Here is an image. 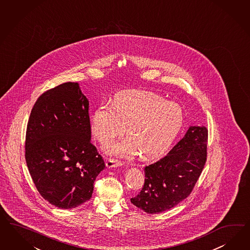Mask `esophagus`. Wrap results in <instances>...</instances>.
<instances>
[{"instance_id": "1", "label": "esophagus", "mask_w": 250, "mask_h": 250, "mask_svg": "<svg viewBox=\"0 0 250 250\" xmlns=\"http://www.w3.org/2000/svg\"><path fill=\"white\" fill-rule=\"evenodd\" d=\"M106 165L108 168H113V167H119V166H122L123 163L121 161L115 160V159H107L106 161Z\"/></svg>"}]
</instances>
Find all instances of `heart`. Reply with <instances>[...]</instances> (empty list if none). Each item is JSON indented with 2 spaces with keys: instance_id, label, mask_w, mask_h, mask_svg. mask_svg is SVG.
Listing matches in <instances>:
<instances>
[{
  "instance_id": "heart-1",
  "label": "heart",
  "mask_w": 250,
  "mask_h": 250,
  "mask_svg": "<svg viewBox=\"0 0 250 250\" xmlns=\"http://www.w3.org/2000/svg\"><path fill=\"white\" fill-rule=\"evenodd\" d=\"M183 123L184 111L177 103L164 101L154 93L127 90L116 95L111 103L101 102L93 112L90 127L103 146L126 130L128 137L113 143L109 153L125 157L141 153L151 160L169 149Z\"/></svg>"
}]
</instances>
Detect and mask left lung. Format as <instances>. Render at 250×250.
Wrapping results in <instances>:
<instances>
[{"mask_svg": "<svg viewBox=\"0 0 250 250\" xmlns=\"http://www.w3.org/2000/svg\"><path fill=\"white\" fill-rule=\"evenodd\" d=\"M207 141L206 127H190L166 156L144 168V186L130 202L148 214H158L186 199L205 167Z\"/></svg>", "mask_w": 250, "mask_h": 250, "instance_id": "obj_1", "label": "left lung"}]
</instances>
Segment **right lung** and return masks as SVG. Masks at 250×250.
Returning <instances> with one entry per match:
<instances>
[{
	"label": "right lung",
	"mask_w": 250,
	"mask_h": 250,
	"mask_svg": "<svg viewBox=\"0 0 250 250\" xmlns=\"http://www.w3.org/2000/svg\"><path fill=\"white\" fill-rule=\"evenodd\" d=\"M90 139L88 100L78 83H63L36 100L26 128L25 161L37 191L51 205L71 209L91 198L105 163Z\"/></svg>",
	"instance_id": "obj_1"
}]
</instances>
